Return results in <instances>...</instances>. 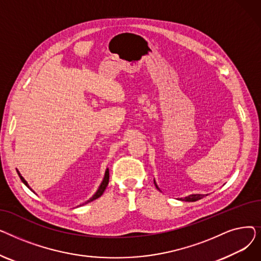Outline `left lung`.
Listing matches in <instances>:
<instances>
[{
	"mask_svg": "<svg viewBox=\"0 0 261 261\" xmlns=\"http://www.w3.org/2000/svg\"><path fill=\"white\" fill-rule=\"evenodd\" d=\"M154 184H155L156 188H158V189H160V188L158 187V185H156L155 181H154ZM204 196H205V195H200V194H196V195H190V196H188V197H185V198H181L180 200H182V201H186V202H195V201H198V200L202 199V198H203Z\"/></svg>",
	"mask_w": 261,
	"mask_h": 261,
	"instance_id": "obj_1",
	"label": "left lung"
}]
</instances>
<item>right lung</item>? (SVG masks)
I'll return each mask as SVG.
<instances>
[{"mask_svg": "<svg viewBox=\"0 0 261 261\" xmlns=\"http://www.w3.org/2000/svg\"><path fill=\"white\" fill-rule=\"evenodd\" d=\"M17 172H18V174H19V176H20V179H21V181L29 187L32 191H34L31 187H30V185H29V183H27L25 180H24V177L21 175V173L17 170ZM108 184H109V169L107 168V170H106V172H105V176H103V180H102V182H101V184H100V186L98 187V189H97V191H96V193L94 194V196L90 199V200H88L87 202H85V203H82V204H80L79 206H81V205H85V204H87V203H89V202H91V201H94V200H96V199H98L99 197H101V195L103 194V191L106 190V188H107V186H108Z\"/></svg>", "mask_w": 261, "mask_h": 261, "instance_id": "obj_1", "label": "right lung"}]
</instances>
